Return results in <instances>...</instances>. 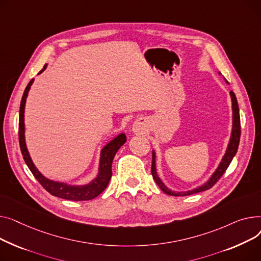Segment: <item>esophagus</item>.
Here are the masks:
<instances>
[{"mask_svg": "<svg viewBox=\"0 0 261 261\" xmlns=\"http://www.w3.org/2000/svg\"><path fill=\"white\" fill-rule=\"evenodd\" d=\"M141 122H136L135 125H134V130H139L141 127Z\"/></svg>", "mask_w": 261, "mask_h": 261, "instance_id": "obj_1", "label": "esophagus"}]
</instances>
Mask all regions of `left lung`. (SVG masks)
Returning a JSON list of instances; mask_svg holds the SVG:
<instances>
[{
    "mask_svg": "<svg viewBox=\"0 0 261 261\" xmlns=\"http://www.w3.org/2000/svg\"><path fill=\"white\" fill-rule=\"evenodd\" d=\"M231 98H232V105H233V130H232V136H231V141L228 143L227 149L225 155L223 156L218 168L216 170V172L213 174V176L210 178V180L205 183V185L199 187L198 189H195L193 191H189V192H172L171 190H168L163 183L161 182V180L159 179L157 173H156V162H155V152L152 151V160H151V175L154 180L156 181V183L158 185V187L167 195H172V196H189L192 194H196L199 192H203L206 190H210L211 188H213L214 186L216 185V182L222 177V175L225 173V171L227 170V167L229 165V163L232 162L234 156L236 155L238 146H239V141H240V116H239V107H238V102L236 99L235 94L233 91H231Z\"/></svg>",
    "mask_w": 261,
    "mask_h": 261,
    "instance_id": "8db88e82",
    "label": "left lung"
}]
</instances>
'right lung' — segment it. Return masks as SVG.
I'll use <instances>...</instances> for the list:
<instances>
[{"label":"right lung","mask_w":261,"mask_h":261,"mask_svg":"<svg viewBox=\"0 0 261 261\" xmlns=\"http://www.w3.org/2000/svg\"><path fill=\"white\" fill-rule=\"evenodd\" d=\"M46 68V65H44L43 69L39 72L41 73ZM34 82V79L30 80L28 85L26 86L24 94L21 100L20 105V116H19V142H20V148L22 151V155L24 158L25 163L27 164L30 172L33 173L35 178L39 181L40 185L47 191L53 196L67 199V200L72 201H86L91 200V199L96 198L99 196L109 185V182L112 178V164L114 157L118 149L123 145L126 141V137L124 134H121L118 137H116L113 141H111L109 144L105 145L101 151V158H100V166H99V174L98 177L91 181L89 185L84 187H71L67 186L65 183H59L51 180L46 179L38 170L36 168L35 164L33 163L32 159L27 151L26 144H25V137H24V109H25V102L28 95V91L30 89Z\"/></svg>","instance_id":"add662e5"}]
</instances>
